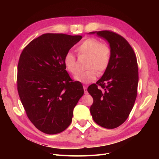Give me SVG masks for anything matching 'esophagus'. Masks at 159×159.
<instances>
[{
  "label": "esophagus",
  "mask_w": 159,
  "mask_h": 159,
  "mask_svg": "<svg viewBox=\"0 0 159 159\" xmlns=\"http://www.w3.org/2000/svg\"><path fill=\"white\" fill-rule=\"evenodd\" d=\"M84 93L85 94H87L88 92V90H87V86H86L85 85H84Z\"/></svg>",
  "instance_id": "1"
}]
</instances>
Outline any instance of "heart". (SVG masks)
Returning <instances> with one entry per match:
<instances>
[{
    "instance_id": "heart-1",
    "label": "heart",
    "mask_w": 159,
    "mask_h": 159,
    "mask_svg": "<svg viewBox=\"0 0 159 159\" xmlns=\"http://www.w3.org/2000/svg\"><path fill=\"white\" fill-rule=\"evenodd\" d=\"M78 55L88 56L86 61L87 70L79 71L74 78L82 83H90L96 79L98 73H102L107 69L111 57V49L106 43L101 42L95 38H85L76 48ZM66 70L71 74L76 71L75 56L71 52H67L63 59Z\"/></svg>"
}]
</instances>
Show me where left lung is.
<instances>
[{"mask_svg": "<svg viewBox=\"0 0 159 159\" xmlns=\"http://www.w3.org/2000/svg\"><path fill=\"white\" fill-rule=\"evenodd\" d=\"M95 33L109 42L111 57L101 79L88 88L93 99L90 113L101 127L114 129L126 121L135 102L139 82L137 57L121 35L110 30L89 32ZM98 86L102 89H98Z\"/></svg>", "mask_w": 159, "mask_h": 159, "instance_id": "left-lung-1", "label": "left lung"}]
</instances>
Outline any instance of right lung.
Listing matches in <instances>:
<instances>
[{"label": "right lung", "instance_id": "right-lung-1", "mask_svg": "<svg viewBox=\"0 0 159 159\" xmlns=\"http://www.w3.org/2000/svg\"><path fill=\"white\" fill-rule=\"evenodd\" d=\"M81 36L48 33L35 38L22 50L18 64L17 89L27 116L40 131H64L84 95L80 81H73L63 59Z\"/></svg>", "mask_w": 159, "mask_h": 159}]
</instances>
